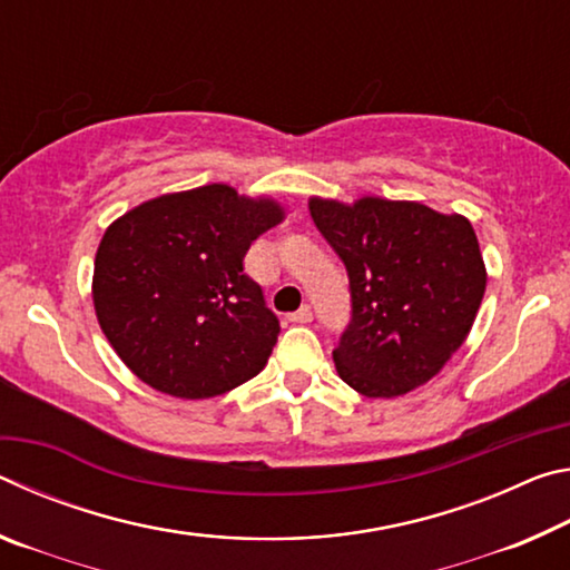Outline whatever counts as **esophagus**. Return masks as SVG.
<instances>
[{"mask_svg":"<svg viewBox=\"0 0 570 570\" xmlns=\"http://www.w3.org/2000/svg\"><path fill=\"white\" fill-rule=\"evenodd\" d=\"M312 306L308 304H304L302 308H298V312H294V314H288V322H294V324H308L312 322Z\"/></svg>","mask_w":570,"mask_h":570,"instance_id":"esophagus-1","label":"esophagus"}]
</instances>
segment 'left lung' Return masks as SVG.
Instances as JSON below:
<instances>
[{
	"label": "left lung",
	"mask_w": 570,
	"mask_h": 570,
	"mask_svg": "<svg viewBox=\"0 0 570 570\" xmlns=\"http://www.w3.org/2000/svg\"><path fill=\"white\" fill-rule=\"evenodd\" d=\"M308 214L350 274L352 322L332 352L340 377L380 400L430 382L468 340L485 294L470 220L377 196H312Z\"/></svg>",
	"instance_id": "left-lung-1"
}]
</instances>
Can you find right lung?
I'll return each instance as SVG.
<instances>
[{
  "mask_svg": "<svg viewBox=\"0 0 570 570\" xmlns=\"http://www.w3.org/2000/svg\"><path fill=\"white\" fill-rule=\"evenodd\" d=\"M284 216L274 198L210 183L112 220L95 254L92 304L135 377L170 397L208 400L264 370L278 320L244 256Z\"/></svg>",
  "mask_w": 570,
  "mask_h": 570,
  "instance_id": "right-lung-1",
  "label": "right lung"
}]
</instances>
